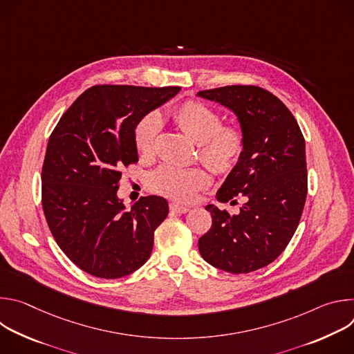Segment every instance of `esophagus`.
<instances>
[{
    "label": "esophagus",
    "instance_id": "34e87169",
    "mask_svg": "<svg viewBox=\"0 0 354 354\" xmlns=\"http://www.w3.org/2000/svg\"><path fill=\"white\" fill-rule=\"evenodd\" d=\"M169 209H171V212L178 213V214H185V213H187V212L190 210L189 207L180 206V205H178V203H171V205H169Z\"/></svg>",
    "mask_w": 354,
    "mask_h": 354
}]
</instances>
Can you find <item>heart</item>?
I'll return each mask as SVG.
<instances>
[{
	"label": "heart",
	"mask_w": 354,
	"mask_h": 354,
	"mask_svg": "<svg viewBox=\"0 0 354 354\" xmlns=\"http://www.w3.org/2000/svg\"><path fill=\"white\" fill-rule=\"evenodd\" d=\"M174 122L198 144V157L218 175L230 174L238 165L245 136L238 126H221V116L197 100H186L172 112ZM161 127L157 113L144 115L133 129V141L140 156L153 153ZM149 187L178 201H190L196 193L210 183L209 174L201 168H182L162 164L148 179Z\"/></svg>",
	"instance_id": "obj_1"
}]
</instances>
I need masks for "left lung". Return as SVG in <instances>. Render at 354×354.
Returning a JSON list of instances; mask_svg holds the SVG:
<instances>
[{"label": "left lung", "instance_id": "1", "mask_svg": "<svg viewBox=\"0 0 354 354\" xmlns=\"http://www.w3.org/2000/svg\"><path fill=\"white\" fill-rule=\"evenodd\" d=\"M197 95L231 109L245 136L243 154L217 192L223 203L236 196L245 203L234 216L206 206L213 224L198 239L200 255L230 273L255 272L280 257L298 227L308 190L306 140L287 106L261 86Z\"/></svg>", "mask_w": 354, "mask_h": 354}]
</instances>
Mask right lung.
<instances>
[{"label": "right lung", "mask_w": 354, "mask_h": 354, "mask_svg": "<svg viewBox=\"0 0 354 354\" xmlns=\"http://www.w3.org/2000/svg\"><path fill=\"white\" fill-rule=\"evenodd\" d=\"M180 86L95 85L81 93L48 138L41 206L57 245L81 270L100 279L136 272L149 258L168 216L161 196L126 210L118 197L123 167L138 161L133 129Z\"/></svg>", "instance_id": "1"}]
</instances>
